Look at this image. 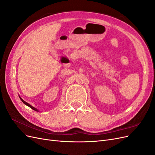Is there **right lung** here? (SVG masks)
Masks as SVG:
<instances>
[{"instance_id": "add662e5", "label": "right lung", "mask_w": 155, "mask_h": 155, "mask_svg": "<svg viewBox=\"0 0 155 155\" xmlns=\"http://www.w3.org/2000/svg\"><path fill=\"white\" fill-rule=\"evenodd\" d=\"M19 97H20V99H21V101H22L23 103H24V104H25V105H26L27 106H28L29 107H30L31 109H33V110H35V111H37V112H39V110H38V109H36V108H35V107H33V106H31V105H30L29 104H28V103H27V102H26L25 101H24V100H23L22 99V98H21V97L20 96H19Z\"/></svg>"}]
</instances>
